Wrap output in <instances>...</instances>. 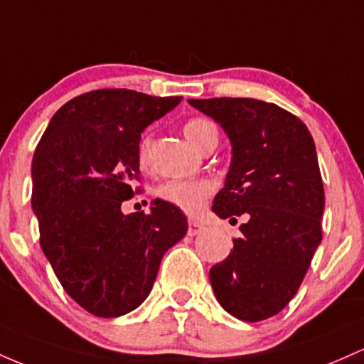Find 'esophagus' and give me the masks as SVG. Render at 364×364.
I'll return each mask as SVG.
<instances>
[{"label": "esophagus", "mask_w": 364, "mask_h": 364, "mask_svg": "<svg viewBox=\"0 0 364 364\" xmlns=\"http://www.w3.org/2000/svg\"><path fill=\"white\" fill-rule=\"evenodd\" d=\"M203 230H204V227L201 225V223H198V222H189V228H187V234H189L191 237H194V235L201 234Z\"/></svg>", "instance_id": "34e87169"}]
</instances>
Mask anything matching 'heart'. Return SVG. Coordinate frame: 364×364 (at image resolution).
Wrapping results in <instances>:
<instances>
[{"instance_id": "1", "label": "heart", "mask_w": 364, "mask_h": 364, "mask_svg": "<svg viewBox=\"0 0 364 364\" xmlns=\"http://www.w3.org/2000/svg\"><path fill=\"white\" fill-rule=\"evenodd\" d=\"M183 134L196 148L203 149L208 139L218 136V130H216L213 122L206 120V118H193L183 125ZM149 149L151 137H142L141 144H139V161L142 165H146L149 160ZM211 191H213V186L208 181H168L158 187L156 196L158 199L178 208L183 213L198 215L203 210Z\"/></svg>"}]
</instances>
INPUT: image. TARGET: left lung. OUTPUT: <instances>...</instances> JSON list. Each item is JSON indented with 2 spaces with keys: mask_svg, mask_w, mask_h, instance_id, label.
<instances>
[{
  "mask_svg": "<svg viewBox=\"0 0 364 364\" xmlns=\"http://www.w3.org/2000/svg\"><path fill=\"white\" fill-rule=\"evenodd\" d=\"M232 146L225 186L215 196L220 218L244 216L242 235L210 270L220 306L242 321L273 316L296 296L321 242L325 191L316 148L303 122L251 97L189 100Z\"/></svg>",
  "mask_w": 364,
  "mask_h": 364,
  "instance_id": "1",
  "label": "left lung"
}]
</instances>
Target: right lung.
<instances>
[{"mask_svg": "<svg viewBox=\"0 0 364 364\" xmlns=\"http://www.w3.org/2000/svg\"><path fill=\"white\" fill-rule=\"evenodd\" d=\"M181 96L100 89L65 103L32 158V210L41 247L65 292L94 316L115 318L144 303L163 255L187 234L178 208L154 199L125 215L139 177L141 132Z\"/></svg>", "mask_w": 364, "mask_h": 364, "instance_id": "add662e5", "label": "right lung"}]
</instances>
